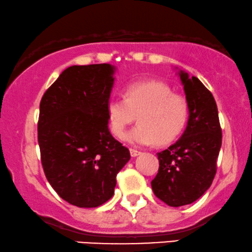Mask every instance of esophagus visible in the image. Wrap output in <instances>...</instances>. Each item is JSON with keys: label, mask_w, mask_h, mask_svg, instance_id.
<instances>
[{"label": "esophagus", "mask_w": 252, "mask_h": 252, "mask_svg": "<svg viewBox=\"0 0 252 252\" xmlns=\"http://www.w3.org/2000/svg\"><path fill=\"white\" fill-rule=\"evenodd\" d=\"M130 155H131V157H136V156H138V155H141V151H138V150H136V149H130Z\"/></svg>", "instance_id": "34e87169"}]
</instances>
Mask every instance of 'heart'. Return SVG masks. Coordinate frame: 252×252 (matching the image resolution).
Wrapping results in <instances>:
<instances>
[{
    "instance_id": "1",
    "label": "heart",
    "mask_w": 252,
    "mask_h": 252,
    "mask_svg": "<svg viewBox=\"0 0 252 252\" xmlns=\"http://www.w3.org/2000/svg\"><path fill=\"white\" fill-rule=\"evenodd\" d=\"M189 114L186 97L158 80L131 82L126 88L124 98L114 96L107 104L109 126L117 138H123L126 129L138 116L139 124L126 136L134 145L172 143L186 129Z\"/></svg>"
}]
</instances>
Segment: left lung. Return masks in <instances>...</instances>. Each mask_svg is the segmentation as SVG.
Masks as SVG:
<instances>
[{
  "mask_svg": "<svg viewBox=\"0 0 252 252\" xmlns=\"http://www.w3.org/2000/svg\"><path fill=\"white\" fill-rule=\"evenodd\" d=\"M189 102L186 131L168 149L157 154L159 168L151 188L170 207L191 204L210 188L217 170L222 129L213 94L198 78L181 71Z\"/></svg>",
  "mask_w": 252,
  "mask_h": 252,
  "instance_id": "left-lung-1",
  "label": "left lung"
}]
</instances>
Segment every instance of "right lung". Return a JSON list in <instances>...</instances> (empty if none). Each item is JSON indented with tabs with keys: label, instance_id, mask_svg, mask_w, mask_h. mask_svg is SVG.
Returning a JSON list of instances; mask_svg holds the SVG:
<instances>
[{
	"label": "right lung",
	"instance_id": "obj_1",
	"mask_svg": "<svg viewBox=\"0 0 252 252\" xmlns=\"http://www.w3.org/2000/svg\"><path fill=\"white\" fill-rule=\"evenodd\" d=\"M115 68L107 63L66 68L39 103L38 145L44 175L65 202L96 208L111 198L128 148L108 128Z\"/></svg>",
	"mask_w": 252,
	"mask_h": 252
}]
</instances>
